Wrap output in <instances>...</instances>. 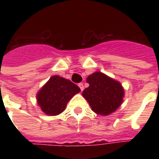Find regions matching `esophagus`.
Returning <instances> with one entry per match:
<instances>
[{"label": "esophagus", "instance_id": "1", "mask_svg": "<svg viewBox=\"0 0 159 159\" xmlns=\"http://www.w3.org/2000/svg\"><path fill=\"white\" fill-rule=\"evenodd\" d=\"M78 86L80 87V90L81 91H83V90H84V84H83V83H80V84H78Z\"/></svg>", "mask_w": 159, "mask_h": 159}]
</instances>
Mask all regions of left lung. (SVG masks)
Masks as SVG:
<instances>
[{"mask_svg": "<svg viewBox=\"0 0 159 159\" xmlns=\"http://www.w3.org/2000/svg\"><path fill=\"white\" fill-rule=\"evenodd\" d=\"M87 82L89 87L82 95L95 113L107 116L121 105L124 91L120 83L99 71L89 75Z\"/></svg>", "mask_w": 159, "mask_h": 159, "instance_id": "1", "label": "left lung"}]
</instances>
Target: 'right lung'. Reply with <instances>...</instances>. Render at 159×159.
Here are the masks:
<instances>
[{"instance_id":"add662e5","label":"right lung","mask_w":159,"mask_h":159,"mask_svg":"<svg viewBox=\"0 0 159 159\" xmlns=\"http://www.w3.org/2000/svg\"><path fill=\"white\" fill-rule=\"evenodd\" d=\"M80 88L69 80L53 75L38 92L39 106L46 115L57 116L64 111L67 102Z\"/></svg>"}]
</instances>
